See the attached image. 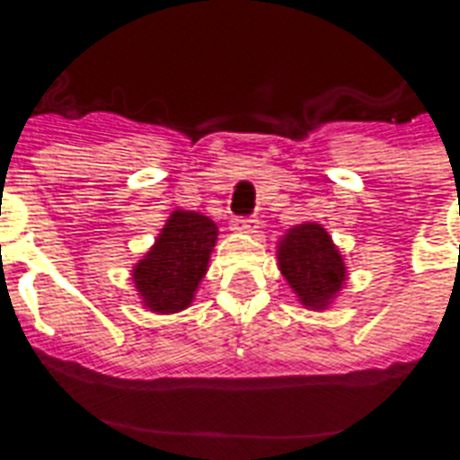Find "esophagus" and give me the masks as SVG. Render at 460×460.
<instances>
[{
    "mask_svg": "<svg viewBox=\"0 0 460 460\" xmlns=\"http://www.w3.org/2000/svg\"><path fill=\"white\" fill-rule=\"evenodd\" d=\"M260 226V222L255 217H236L234 222H231V229L238 231V234H255Z\"/></svg>",
    "mask_w": 460,
    "mask_h": 460,
    "instance_id": "esophagus-1",
    "label": "esophagus"
}]
</instances>
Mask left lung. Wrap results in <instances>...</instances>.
<instances>
[{"label":"left lung","instance_id":"left-lung-1","mask_svg":"<svg viewBox=\"0 0 460 460\" xmlns=\"http://www.w3.org/2000/svg\"><path fill=\"white\" fill-rule=\"evenodd\" d=\"M277 248L281 274L303 305L313 310L327 307L346 281L341 252L327 231L320 224H301L288 231Z\"/></svg>","mask_w":460,"mask_h":460}]
</instances>
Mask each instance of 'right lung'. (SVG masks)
<instances>
[{"instance_id":"1","label":"right lung","mask_w":460,"mask_h":460,"mask_svg":"<svg viewBox=\"0 0 460 460\" xmlns=\"http://www.w3.org/2000/svg\"><path fill=\"white\" fill-rule=\"evenodd\" d=\"M217 243V224L200 212L176 209L157 243L133 270V284L153 313H179L193 303Z\"/></svg>"}]
</instances>
